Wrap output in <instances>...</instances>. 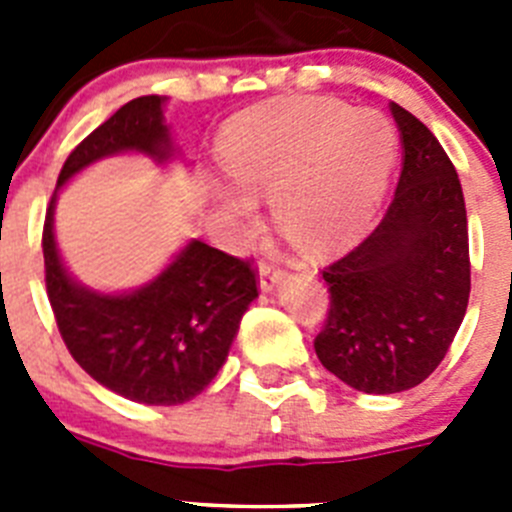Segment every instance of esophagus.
Here are the masks:
<instances>
[{
    "mask_svg": "<svg viewBox=\"0 0 512 512\" xmlns=\"http://www.w3.org/2000/svg\"><path fill=\"white\" fill-rule=\"evenodd\" d=\"M284 279V271L277 269V266H271V264H261L259 269V284L264 292H271V289L277 287L279 282Z\"/></svg>",
    "mask_w": 512,
    "mask_h": 512,
    "instance_id": "1",
    "label": "esophagus"
}]
</instances>
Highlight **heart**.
Listing matches in <instances>:
<instances>
[{
    "mask_svg": "<svg viewBox=\"0 0 512 512\" xmlns=\"http://www.w3.org/2000/svg\"><path fill=\"white\" fill-rule=\"evenodd\" d=\"M220 156L243 189L271 194L284 233L328 246L372 212L395 161V133L379 112H354L336 99H287L235 117ZM243 189L217 187V197L248 228L256 205Z\"/></svg>",
    "mask_w": 512,
    "mask_h": 512,
    "instance_id": "b5f03b06",
    "label": "heart"
}]
</instances>
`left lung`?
I'll use <instances>...</instances> for the list:
<instances>
[{"instance_id": "left-lung-1", "label": "left lung", "mask_w": 512, "mask_h": 512, "mask_svg": "<svg viewBox=\"0 0 512 512\" xmlns=\"http://www.w3.org/2000/svg\"><path fill=\"white\" fill-rule=\"evenodd\" d=\"M402 174L382 223L323 266L330 302L320 364L369 395L410 390L436 372L472 289L467 207L436 135L392 102Z\"/></svg>"}]
</instances>
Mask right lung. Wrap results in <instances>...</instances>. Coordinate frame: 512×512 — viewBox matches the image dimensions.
I'll use <instances>...</instances> for the list:
<instances>
[{
    "label": "right lung",
    "instance_id": "right-lung-1",
    "mask_svg": "<svg viewBox=\"0 0 512 512\" xmlns=\"http://www.w3.org/2000/svg\"><path fill=\"white\" fill-rule=\"evenodd\" d=\"M158 94L138 97L69 153L58 187L117 151L171 156ZM56 187V192H58ZM45 210V292L63 343L102 387L143 405H182L200 395L225 364L243 312L259 297L251 259L192 241L174 264L133 295H97L66 274L53 241V202Z\"/></svg>",
    "mask_w": 512,
    "mask_h": 512
}]
</instances>
